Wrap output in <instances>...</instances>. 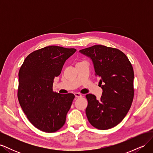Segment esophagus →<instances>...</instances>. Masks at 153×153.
Wrapping results in <instances>:
<instances>
[{
	"mask_svg": "<svg viewBox=\"0 0 153 153\" xmlns=\"http://www.w3.org/2000/svg\"><path fill=\"white\" fill-rule=\"evenodd\" d=\"M75 96L76 98H80V97H82V94L78 93V92H76V93H75Z\"/></svg>",
	"mask_w": 153,
	"mask_h": 153,
	"instance_id": "esophagus-1",
	"label": "esophagus"
}]
</instances>
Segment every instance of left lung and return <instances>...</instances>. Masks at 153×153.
Returning <instances> with one entry per match:
<instances>
[{
	"instance_id": "1",
	"label": "left lung",
	"mask_w": 153,
	"mask_h": 153,
	"mask_svg": "<svg viewBox=\"0 0 153 153\" xmlns=\"http://www.w3.org/2000/svg\"><path fill=\"white\" fill-rule=\"evenodd\" d=\"M79 52L92 60L95 75L100 78L99 84L103 89L100 100L94 94L86 95L88 121L99 129L112 128L123 121L133 100L131 64L121 50L103 45H94Z\"/></svg>"
}]
</instances>
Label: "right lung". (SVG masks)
Segmentation results:
<instances>
[{"label":"right lung","instance_id":"add662e5","mask_svg":"<svg viewBox=\"0 0 153 153\" xmlns=\"http://www.w3.org/2000/svg\"><path fill=\"white\" fill-rule=\"evenodd\" d=\"M76 51L49 46L30 53L20 69L18 101L27 119L41 131H57L66 122L75 95L54 92L52 87L64 62Z\"/></svg>","mask_w":153,"mask_h":153}]
</instances>
